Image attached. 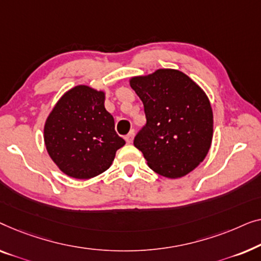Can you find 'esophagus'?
Instances as JSON below:
<instances>
[{
    "label": "esophagus",
    "instance_id": "34e87169",
    "mask_svg": "<svg viewBox=\"0 0 261 261\" xmlns=\"http://www.w3.org/2000/svg\"><path fill=\"white\" fill-rule=\"evenodd\" d=\"M134 135H135L134 131H131L125 136V141H126L127 144H130V143H132V141H134Z\"/></svg>",
    "mask_w": 261,
    "mask_h": 261
}]
</instances>
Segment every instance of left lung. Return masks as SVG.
Segmentation results:
<instances>
[{
  "instance_id": "1",
  "label": "left lung",
  "mask_w": 261,
  "mask_h": 261,
  "mask_svg": "<svg viewBox=\"0 0 261 261\" xmlns=\"http://www.w3.org/2000/svg\"><path fill=\"white\" fill-rule=\"evenodd\" d=\"M144 105L146 124L134 144L150 169L179 178L205 159L213 139V110L204 91L178 69L160 68L130 78Z\"/></svg>"
}]
</instances>
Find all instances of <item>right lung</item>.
Returning a JSON list of instances; mask_svg holds the SVG:
<instances>
[{"label":"right lung","instance_id":"add662e5","mask_svg":"<svg viewBox=\"0 0 261 261\" xmlns=\"http://www.w3.org/2000/svg\"><path fill=\"white\" fill-rule=\"evenodd\" d=\"M105 92L76 85L61 95L43 127L47 152L69 177L89 179L111 167L125 141L105 109Z\"/></svg>","mask_w":261,"mask_h":261}]
</instances>
